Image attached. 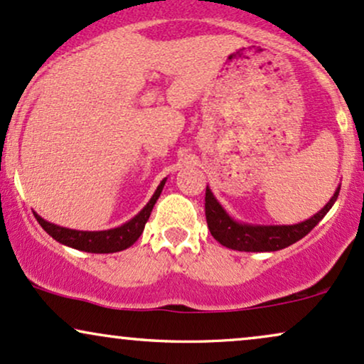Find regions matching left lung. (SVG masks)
<instances>
[{"label":"left lung","mask_w":364,"mask_h":364,"mask_svg":"<svg viewBox=\"0 0 364 364\" xmlns=\"http://www.w3.org/2000/svg\"><path fill=\"white\" fill-rule=\"evenodd\" d=\"M339 191L341 187H337L334 196H332V199L328 200L326 206L320 209L317 215L311 216L310 220L303 221V223L288 226H252L233 221L232 218L226 215L225 209L220 206L213 192L206 187L204 209H206L208 228L221 245L233 250L274 252L286 249V247L293 245L294 242L301 240L305 235H309L320 223V220L327 215L328 209L334 206Z\"/></svg>","instance_id":"8db88e82"}]
</instances>
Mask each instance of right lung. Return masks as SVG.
Wrapping results in <instances>:
<instances>
[{
  "label": "right lung",
  "instance_id": "obj_1",
  "mask_svg": "<svg viewBox=\"0 0 364 364\" xmlns=\"http://www.w3.org/2000/svg\"><path fill=\"white\" fill-rule=\"evenodd\" d=\"M165 186V178L161 181L160 186L153 198L149 199V203L143 208V211L139 215H136L131 221H127L126 225L119 226V228L107 230V232H78V230H70L63 228V226L53 225L49 221L42 220L41 216L36 215L38 225L46 230L54 240L64 245L73 247V249H78L83 252H92V254H112V252H121L127 247H131L143 233L144 225H146L149 215H151V209L155 206L156 199L160 198L161 189Z\"/></svg>",
  "mask_w": 364,
  "mask_h": 364
}]
</instances>
